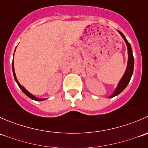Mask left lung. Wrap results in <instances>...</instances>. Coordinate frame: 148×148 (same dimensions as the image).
Listing matches in <instances>:
<instances>
[{"label": "left lung", "instance_id": "left-lung-1", "mask_svg": "<svg viewBox=\"0 0 148 148\" xmlns=\"http://www.w3.org/2000/svg\"><path fill=\"white\" fill-rule=\"evenodd\" d=\"M119 32V34H120L121 36L122 37V38L124 39V41L126 43V45L127 46V53H128V60H127V65L126 70H125V74H123L122 77L121 78L120 81L119 82L118 84H117V87H116L115 90L113 92V93L110 95V97H108V98H112L114 97L117 96L119 94H120L124 89L126 88V86H127V84H129L130 81V79L132 77V73H133V69H134V57L133 55H132V48H131L130 44L127 41V40L126 39L125 36H124V34L120 31H117Z\"/></svg>", "mask_w": 148, "mask_h": 148}]
</instances>
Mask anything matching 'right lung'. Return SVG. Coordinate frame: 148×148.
<instances>
[{
	"label": "right lung",
	"mask_w": 148,
	"mask_h": 148,
	"mask_svg": "<svg viewBox=\"0 0 148 148\" xmlns=\"http://www.w3.org/2000/svg\"><path fill=\"white\" fill-rule=\"evenodd\" d=\"M15 51H16V49H15ZM14 53H15V51H14ZM13 56H14V54H13ZM12 69H13V77H14V79H15V80H16V83L18 84V86H19V87H20V89H21L22 92H23V93H24L25 95H26V96H28V97L31 98V99H34V100H36V101H44V100H45V99H46H46H39V98H37L36 97H35V96H34V95H33L32 94L30 93V92H28V90H26V88H25L24 86H22V85L21 84L18 82V81L17 78H16V73H15V69H14V63H13V62H12Z\"/></svg>",
	"instance_id": "add662e5"
}]
</instances>
